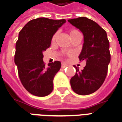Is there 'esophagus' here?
I'll list each match as a JSON object with an SVG mask.
<instances>
[{
	"label": "esophagus",
	"instance_id": "34e87169",
	"mask_svg": "<svg viewBox=\"0 0 122 122\" xmlns=\"http://www.w3.org/2000/svg\"><path fill=\"white\" fill-rule=\"evenodd\" d=\"M67 66H68V65L66 63H61V67H62V68H65V67H67Z\"/></svg>",
	"mask_w": 122,
	"mask_h": 122
}]
</instances>
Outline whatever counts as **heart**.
Instances as JSON below:
<instances>
[{"mask_svg":"<svg viewBox=\"0 0 122 122\" xmlns=\"http://www.w3.org/2000/svg\"><path fill=\"white\" fill-rule=\"evenodd\" d=\"M70 35H71V37H73L74 36H75V35L78 34H79L80 32H79L77 30H76V29H71V30H70ZM57 33H55V34L53 35L52 36V38H51V41L52 42H54L56 40V37H57Z\"/></svg>","mask_w":122,"mask_h":122,"instance_id":"heart-1","label":"heart"}]
</instances>
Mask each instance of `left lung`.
<instances>
[{
	"label": "left lung",
	"instance_id": "1",
	"mask_svg": "<svg viewBox=\"0 0 122 122\" xmlns=\"http://www.w3.org/2000/svg\"><path fill=\"white\" fill-rule=\"evenodd\" d=\"M68 21L83 34L84 43L79 58L86 61L82 71L74 65L76 74L70 83L75 92L88 95L97 91L104 82L110 62V43L105 30L93 20L79 17Z\"/></svg>",
	"mask_w": 122,
	"mask_h": 122
}]
</instances>
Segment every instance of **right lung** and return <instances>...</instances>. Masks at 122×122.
Here are the masks:
<instances>
[{
  "label": "right lung",
  "mask_w": 122,
  "mask_h": 122,
  "mask_svg": "<svg viewBox=\"0 0 122 122\" xmlns=\"http://www.w3.org/2000/svg\"><path fill=\"white\" fill-rule=\"evenodd\" d=\"M65 22V19L38 18L28 22L19 32L14 62L22 84L33 95L46 97L53 89V81L61 62L55 61L46 66L43 51L50 47L52 36Z\"/></svg>",
  "instance_id": "add662e5"
}]
</instances>
